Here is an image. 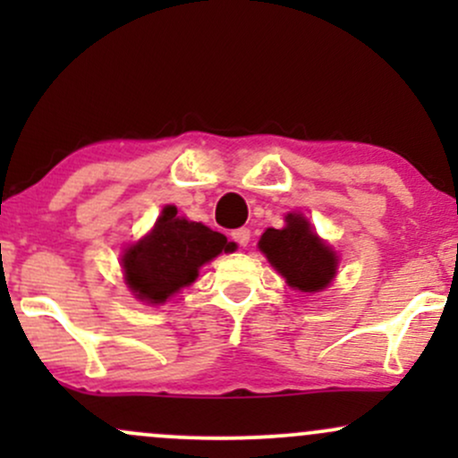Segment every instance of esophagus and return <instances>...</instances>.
Wrapping results in <instances>:
<instances>
[{
    "label": "esophagus",
    "instance_id": "34e87169",
    "mask_svg": "<svg viewBox=\"0 0 458 458\" xmlns=\"http://www.w3.org/2000/svg\"><path fill=\"white\" fill-rule=\"evenodd\" d=\"M250 236H251L250 228H239V230H234V233H233V239L241 247H247V243H250Z\"/></svg>",
    "mask_w": 458,
    "mask_h": 458
}]
</instances>
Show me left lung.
I'll list each match as a JSON object with an SVG mask.
<instances>
[{
  "instance_id": "1",
  "label": "left lung",
  "mask_w": 458,
  "mask_h": 458,
  "mask_svg": "<svg viewBox=\"0 0 458 458\" xmlns=\"http://www.w3.org/2000/svg\"><path fill=\"white\" fill-rule=\"evenodd\" d=\"M259 247L295 291L318 293L335 277L338 256L299 213H288L286 225L280 230L267 228Z\"/></svg>"
}]
</instances>
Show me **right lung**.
<instances>
[{"label": "right lung", "mask_w": 458, "mask_h": 458, "mask_svg": "<svg viewBox=\"0 0 458 458\" xmlns=\"http://www.w3.org/2000/svg\"><path fill=\"white\" fill-rule=\"evenodd\" d=\"M176 213V207L163 208L155 228L124 250V282L140 301H167L181 288L196 282L199 267L222 251H233L234 243L222 233L178 217Z\"/></svg>", "instance_id": "right-lung-1"}]
</instances>
